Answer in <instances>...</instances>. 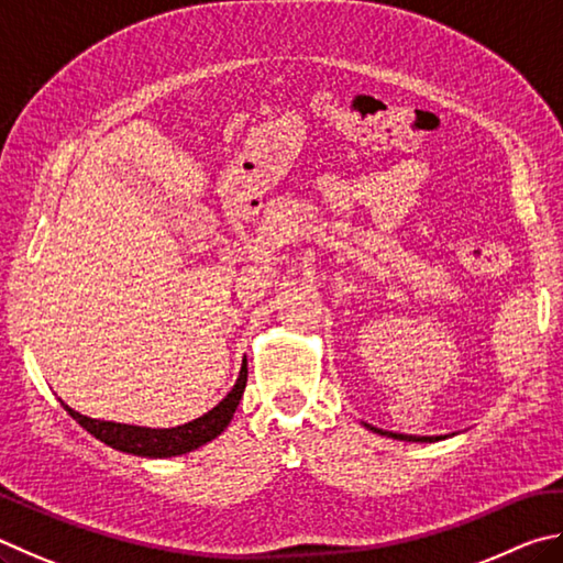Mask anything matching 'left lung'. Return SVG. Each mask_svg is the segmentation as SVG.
I'll return each instance as SVG.
<instances>
[{"instance_id": "left-lung-1", "label": "left lung", "mask_w": 563, "mask_h": 563, "mask_svg": "<svg viewBox=\"0 0 563 563\" xmlns=\"http://www.w3.org/2000/svg\"><path fill=\"white\" fill-rule=\"evenodd\" d=\"M363 428H368L371 432H376V435L393 438V440H406V442H438V440H445L448 438V435H402V432H390V430L373 428V426H368V422H363Z\"/></svg>"}]
</instances>
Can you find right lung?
<instances>
[{"instance_id": "obj_1", "label": "right lung", "mask_w": 563, "mask_h": 563, "mask_svg": "<svg viewBox=\"0 0 563 563\" xmlns=\"http://www.w3.org/2000/svg\"><path fill=\"white\" fill-rule=\"evenodd\" d=\"M244 388H246V361L242 363L240 376H236L232 390L227 393V396L217 402L212 410H207L205 416L177 428H141V426H125V422L96 420V418L81 416V412H76L74 408H68L64 400L62 406L68 416L78 422V426L91 432L96 440L106 442L108 448L121 450V452H128V455H137V457L163 460V457L185 455V452L202 448L220 435V432H224L227 426H230L236 406H240Z\"/></svg>"}]
</instances>
